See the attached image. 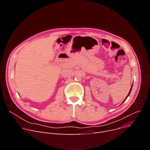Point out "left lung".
<instances>
[{"label":"left lung","mask_w":150,"mask_h":150,"mask_svg":"<svg viewBox=\"0 0 150 150\" xmlns=\"http://www.w3.org/2000/svg\"><path fill=\"white\" fill-rule=\"evenodd\" d=\"M132 87H131V90H130V91H129V93H128V94H127V96H126V98H125V100H123V102H124V101H125V100H126V98H127V97H128V96H129V94H130V93H131V90H132Z\"/></svg>","instance_id":"left-lung-1"}]
</instances>
